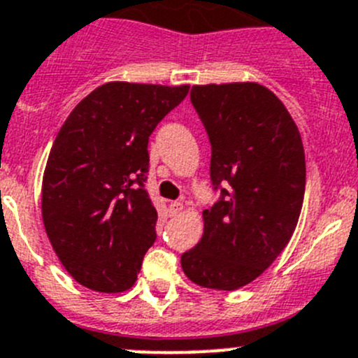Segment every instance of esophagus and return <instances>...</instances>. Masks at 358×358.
<instances>
[{"label":"esophagus","instance_id":"esophagus-1","mask_svg":"<svg viewBox=\"0 0 358 358\" xmlns=\"http://www.w3.org/2000/svg\"><path fill=\"white\" fill-rule=\"evenodd\" d=\"M181 211H182V202H179V201L170 202V215L177 216Z\"/></svg>","mask_w":358,"mask_h":358}]
</instances>
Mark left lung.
<instances>
[{
    "label": "left lung",
    "mask_w": 358,
    "mask_h": 358,
    "mask_svg": "<svg viewBox=\"0 0 358 358\" xmlns=\"http://www.w3.org/2000/svg\"><path fill=\"white\" fill-rule=\"evenodd\" d=\"M189 101L211 143L220 199L204 211V234L181 266L199 286L232 291L289 243L306 193V154L289 111L261 85L193 87Z\"/></svg>",
    "instance_id": "obj_1"
}]
</instances>
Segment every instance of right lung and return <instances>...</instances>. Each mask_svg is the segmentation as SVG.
<instances>
[{
	"instance_id": "obj_1",
	"label": "right lung",
	"mask_w": 358,
	"mask_h": 358,
	"mask_svg": "<svg viewBox=\"0 0 358 358\" xmlns=\"http://www.w3.org/2000/svg\"><path fill=\"white\" fill-rule=\"evenodd\" d=\"M188 88L113 81L88 94L62 126L42 181V218L81 286L120 293L136 282L156 241L157 211L145 188L149 136Z\"/></svg>"
}]
</instances>
